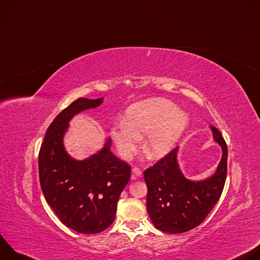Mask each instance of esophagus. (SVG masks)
<instances>
[{"label":"esophagus","instance_id":"34e87169","mask_svg":"<svg viewBox=\"0 0 260 260\" xmlns=\"http://www.w3.org/2000/svg\"><path fill=\"white\" fill-rule=\"evenodd\" d=\"M132 172H133V176H132V179H137V178H141L142 177V171L139 169V168H133L132 169Z\"/></svg>","mask_w":260,"mask_h":260}]
</instances>
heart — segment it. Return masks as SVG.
Wrapping results in <instances>:
<instances>
[{
  "label": "heart",
  "mask_w": 260,
  "mask_h": 260,
  "mask_svg": "<svg viewBox=\"0 0 260 260\" xmlns=\"http://www.w3.org/2000/svg\"><path fill=\"white\" fill-rule=\"evenodd\" d=\"M188 126V117L169 100L155 98L131 106L125 120L110 131L119 155L125 159L137 151L146 134L143 150L152 159L166 156Z\"/></svg>",
  "instance_id": "obj_1"
}]
</instances>
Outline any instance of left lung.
<instances>
[{"label":"left lung","mask_w":260,"mask_h":260,"mask_svg":"<svg viewBox=\"0 0 260 260\" xmlns=\"http://www.w3.org/2000/svg\"><path fill=\"white\" fill-rule=\"evenodd\" d=\"M213 139L222 149L216 172L193 181L185 178L178 165V148L145 170L147 212L156 229L169 234L186 233L205 220L223 190L228 174V146L220 132L210 126Z\"/></svg>","instance_id":"1"}]
</instances>
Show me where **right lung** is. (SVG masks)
Returning a JSON list of instances; mask_svg holds the SVG:
<instances>
[{
  "instance_id": "obj_1",
  "label": "right lung",
  "mask_w": 260,
  "mask_h": 260,
  "mask_svg": "<svg viewBox=\"0 0 260 260\" xmlns=\"http://www.w3.org/2000/svg\"><path fill=\"white\" fill-rule=\"evenodd\" d=\"M104 98L74 101L51 122L39 152V178L47 204L61 223L80 234H98L113 223L120 193L131 178V167L110 150L88 158H73L63 146L71 119L82 111L99 107Z\"/></svg>"
}]
</instances>
